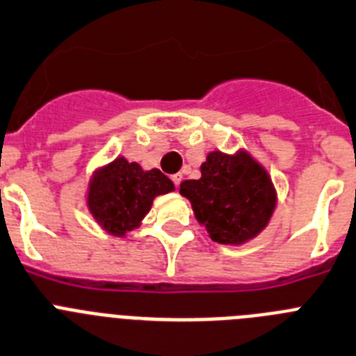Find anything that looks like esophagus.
<instances>
[{
    "instance_id": "34e87169",
    "label": "esophagus",
    "mask_w": 356,
    "mask_h": 356,
    "mask_svg": "<svg viewBox=\"0 0 356 356\" xmlns=\"http://www.w3.org/2000/svg\"><path fill=\"white\" fill-rule=\"evenodd\" d=\"M172 181H174V184H175V186L179 188V184H181V181H182V175H181V174H175V175H172Z\"/></svg>"
}]
</instances>
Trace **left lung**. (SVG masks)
Returning <instances> with one entry per match:
<instances>
[{"label":"left lung","mask_w":356,"mask_h":356,"mask_svg":"<svg viewBox=\"0 0 356 356\" xmlns=\"http://www.w3.org/2000/svg\"><path fill=\"white\" fill-rule=\"evenodd\" d=\"M200 179L181 182V195L213 242L242 245L258 236L277 206L270 174L245 148L234 154L211 150L200 165Z\"/></svg>","instance_id":"left-lung-1"}]
</instances>
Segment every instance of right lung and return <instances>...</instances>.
Masks as SVG:
<instances>
[{
	"mask_svg": "<svg viewBox=\"0 0 356 356\" xmlns=\"http://www.w3.org/2000/svg\"><path fill=\"white\" fill-rule=\"evenodd\" d=\"M174 190V182L161 170H143L140 163L118 156L92 172L86 206L105 233L125 238L129 231L140 227L156 197Z\"/></svg>",
	"mask_w": 356,
	"mask_h": 356,
	"instance_id": "right-lung-1",
	"label": "right lung"
}]
</instances>
